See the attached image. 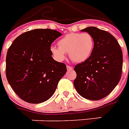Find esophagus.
<instances>
[{
    "instance_id": "34e87169",
    "label": "esophagus",
    "mask_w": 129,
    "mask_h": 129,
    "mask_svg": "<svg viewBox=\"0 0 129 129\" xmlns=\"http://www.w3.org/2000/svg\"><path fill=\"white\" fill-rule=\"evenodd\" d=\"M67 69L68 70H73V68L71 67V66H67Z\"/></svg>"
}]
</instances>
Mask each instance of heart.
<instances>
[{"mask_svg": "<svg viewBox=\"0 0 129 129\" xmlns=\"http://www.w3.org/2000/svg\"><path fill=\"white\" fill-rule=\"evenodd\" d=\"M94 38L88 33L67 34L58 42V46H51L50 51L58 60H63L66 53H69L70 59L81 63L88 59L94 48Z\"/></svg>", "mask_w": 129, "mask_h": 129, "instance_id": "heart-1", "label": "heart"}]
</instances>
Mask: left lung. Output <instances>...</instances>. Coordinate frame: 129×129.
<instances>
[{
  "mask_svg": "<svg viewBox=\"0 0 129 129\" xmlns=\"http://www.w3.org/2000/svg\"><path fill=\"white\" fill-rule=\"evenodd\" d=\"M94 41L91 55L75 66L74 86L82 97L98 101L109 95L120 81L122 70V52L113 35L94 26L81 30Z\"/></svg>",
  "mask_w": 129,
  "mask_h": 129,
  "instance_id": "1",
  "label": "left lung"
}]
</instances>
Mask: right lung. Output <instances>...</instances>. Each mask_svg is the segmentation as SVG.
<instances>
[{"label": "right lung", "mask_w": 129, "mask_h": 129, "mask_svg": "<svg viewBox=\"0 0 129 129\" xmlns=\"http://www.w3.org/2000/svg\"><path fill=\"white\" fill-rule=\"evenodd\" d=\"M61 35L57 30L38 28L16 38L6 57V77L22 100L33 104L47 101L67 71L66 66L53 59L50 46Z\"/></svg>", "instance_id": "obj_1"}]
</instances>
